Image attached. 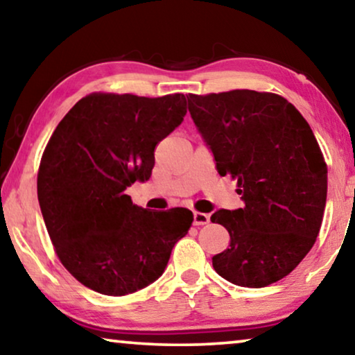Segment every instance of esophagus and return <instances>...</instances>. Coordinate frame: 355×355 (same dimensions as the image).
I'll use <instances>...</instances> for the list:
<instances>
[{"label":"esophagus","instance_id":"obj_1","mask_svg":"<svg viewBox=\"0 0 355 355\" xmlns=\"http://www.w3.org/2000/svg\"><path fill=\"white\" fill-rule=\"evenodd\" d=\"M194 226H204L208 221H210V216L207 215V213H199V211H194Z\"/></svg>","mask_w":355,"mask_h":355}]
</instances>
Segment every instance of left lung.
<instances>
[{
	"instance_id": "8db88e82",
	"label": "left lung",
	"mask_w": 355,
	"mask_h": 355,
	"mask_svg": "<svg viewBox=\"0 0 355 355\" xmlns=\"http://www.w3.org/2000/svg\"><path fill=\"white\" fill-rule=\"evenodd\" d=\"M196 128L219 175L237 178L243 208L216 210L230 245L213 256L219 277L266 288L313 248L327 200V166L311 128L294 105L252 89L187 94Z\"/></svg>"
}]
</instances>
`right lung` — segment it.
Masks as SVG:
<instances>
[{
  "mask_svg": "<svg viewBox=\"0 0 355 355\" xmlns=\"http://www.w3.org/2000/svg\"><path fill=\"white\" fill-rule=\"evenodd\" d=\"M184 115V94L94 93L53 131L39 166L37 199L61 263L87 288L112 297L147 288L188 234L187 208L151 211L125 193L151 177L155 147Z\"/></svg>",
  "mask_w": 355,
  "mask_h": 355,
  "instance_id": "add662e5",
  "label": "right lung"
}]
</instances>
